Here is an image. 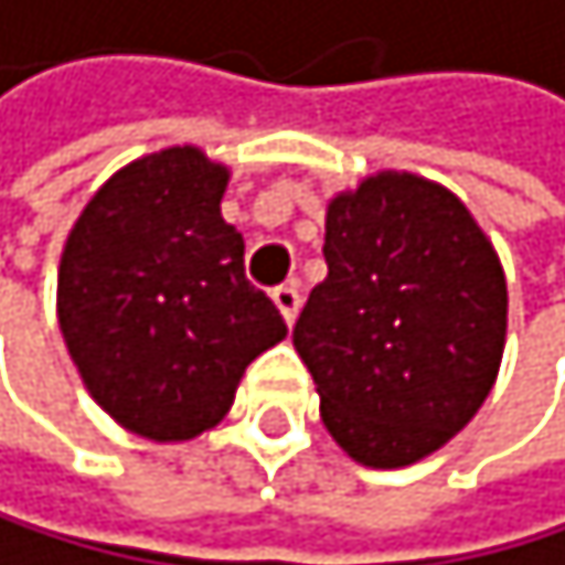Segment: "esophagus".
<instances>
[{
	"instance_id": "1",
	"label": "esophagus",
	"mask_w": 565,
	"mask_h": 565,
	"mask_svg": "<svg viewBox=\"0 0 565 565\" xmlns=\"http://www.w3.org/2000/svg\"><path fill=\"white\" fill-rule=\"evenodd\" d=\"M273 300H276V307H279L286 324H292V320H297V313H300V289L297 286H279L273 292Z\"/></svg>"
}]
</instances>
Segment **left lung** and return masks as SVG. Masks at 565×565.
Segmentation results:
<instances>
[{"label":"left lung","instance_id":"1","mask_svg":"<svg viewBox=\"0 0 565 565\" xmlns=\"http://www.w3.org/2000/svg\"><path fill=\"white\" fill-rule=\"evenodd\" d=\"M324 262L292 328L324 428L373 469L438 452L504 355L508 279L490 237L445 185L380 172L328 203Z\"/></svg>","mask_w":565,"mask_h":565}]
</instances>
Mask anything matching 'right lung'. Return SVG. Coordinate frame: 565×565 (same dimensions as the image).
Instances as JSON below:
<instances>
[{
  "instance_id": "1",
  "label": "right lung",
  "mask_w": 565,
  "mask_h": 565,
  "mask_svg": "<svg viewBox=\"0 0 565 565\" xmlns=\"http://www.w3.org/2000/svg\"><path fill=\"white\" fill-rule=\"evenodd\" d=\"M227 164L164 148L85 203L57 268V324L93 401L151 441L221 425L245 369L286 338L221 216Z\"/></svg>"
}]
</instances>
